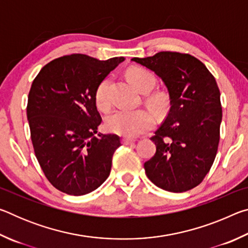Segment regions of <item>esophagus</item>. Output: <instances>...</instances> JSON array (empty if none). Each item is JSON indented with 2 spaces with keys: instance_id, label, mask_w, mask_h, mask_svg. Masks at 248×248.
Returning <instances> with one entry per match:
<instances>
[{
  "instance_id": "esophagus-1",
  "label": "esophagus",
  "mask_w": 248,
  "mask_h": 248,
  "mask_svg": "<svg viewBox=\"0 0 248 248\" xmlns=\"http://www.w3.org/2000/svg\"><path fill=\"white\" fill-rule=\"evenodd\" d=\"M134 142H136V140H133V139H127V138H124V139H123V143L124 145L132 144V143H134Z\"/></svg>"
}]
</instances>
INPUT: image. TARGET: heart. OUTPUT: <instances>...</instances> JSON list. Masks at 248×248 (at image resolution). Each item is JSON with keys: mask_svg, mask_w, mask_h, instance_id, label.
<instances>
[{"mask_svg": "<svg viewBox=\"0 0 248 248\" xmlns=\"http://www.w3.org/2000/svg\"><path fill=\"white\" fill-rule=\"evenodd\" d=\"M129 81L141 93L150 92L155 86V78L150 71L141 68L130 69L127 72ZM109 79L106 78L99 84L95 93V102L100 110H107L110 106L108 97ZM152 106L159 108L162 106V99L158 96H154L150 99ZM155 124V116L146 109H137V110H128V109H118L108 116L106 120V127L109 131L114 132L125 138H136L145 133L152 129Z\"/></svg>", "mask_w": 248, "mask_h": 248, "instance_id": "heart-1", "label": "heart"}]
</instances>
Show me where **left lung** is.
<instances>
[{"label": "left lung", "instance_id": "1", "mask_svg": "<svg viewBox=\"0 0 248 248\" xmlns=\"http://www.w3.org/2000/svg\"><path fill=\"white\" fill-rule=\"evenodd\" d=\"M131 61L156 74L170 96L169 114L151 138L156 153L144 163L145 174L166 191L192 189L211 169L219 145L222 107L216 78L190 54L162 51Z\"/></svg>", "mask_w": 248, "mask_h": 248}]
</instances>
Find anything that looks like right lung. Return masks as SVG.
I'll use <instances>...</instances> for the list:
<instances>
[{"mask_svg": "<svg viewBox=\"0 0 248 248\" xmlns=\"http://www.w3.org/2000/svg\"><path fill=\"white\" fill-rule=\"evenodd\" d=\"M124 61L71 54L49 62L33 79L27 105L33 150L46 177L62 192L90 194L110 174L121 142L116 134L97 132L102 117L95 93Z\"/></svg>", "mask_w": 248, "mask_h": 248, "instance_id": "1", "label": "right lung"}]
</instances>
